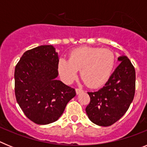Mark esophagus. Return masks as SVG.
<instances>
[{
	"instance_id": "34e87169",
	"label": "esophagus",
	"mask_w": 147,
	"mask_h": 147,
	"mask_svg": "<svg viewBox=\"0 0 147 147\" xmlns=\"http://www.w3.org/2000/svg\"><path fill=\"white\" fill-rule=\"evenodd\" d=\"M82 92H83V90L82 88H76V94H80Z\"/></svg>"
}]
</instances>
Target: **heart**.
<instances>
[{
    "mask_svg": "<svg viewBox=\"0 0 147 147\" xmlns=\"http://www.w3.org/2000/svg\"><path fill=\"white\" fill-rule=\"evenodd\" d=\"M115 57L108 49L81 47L73 50L69 59L60 58L58 71L62 80L71 84L77 78L81 69V77L90 88H98L107 82L113 70Z\"/></svg>",
    "mask_w": 147,
    "mask_h": 147,
    "instance_id": "1",
    "label": "heart"
}]
</instances>
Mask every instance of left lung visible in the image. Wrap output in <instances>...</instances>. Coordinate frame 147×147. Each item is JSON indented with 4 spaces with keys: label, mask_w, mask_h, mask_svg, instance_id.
Returning <instances> with one entry per match:
<instances>
[{
    "label": "left lung",
    "mask_w": 147,
    "mask_h": 147,
    "mask_svg": "<svg viewBox=\"0 0 147 147\" xmlns=\"http://www.w3.org/2000/svg\"><path fill=\"white\" fill-rule=\"evenodd\" d=\"M121 62L105 86L97 91L88 92L90 102L85 111L93 123L108 127L119 121L129 109L135 96L136 71L126 56H120Z\"/></svg>",
    "instance_id": "left-lung-1"
}]
</instances>
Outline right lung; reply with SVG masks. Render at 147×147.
I'll return each instance as SVG.
<instances>
[{"label":"right lung","mask_w":147,"mask_h":147,"mask_svg":"<svg viewBox=\"0 0 147 147\" xmlns=\"http://www.w3.org/2000/svg\"><path fill=\"white\" fill-rule=\"evenodd\" d=\"M59 57L51 45L26 51L15 70L17 102L28 119L45 125L56 121L76 96L74 88L57 80Z\"/></svg>","instance_id":"right-lung-1"}]
</instances>
